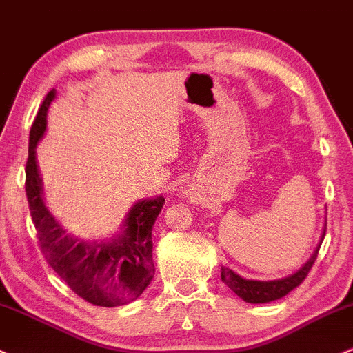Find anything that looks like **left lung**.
I'll list each match as a JSON object with an SVG mask.
<instances>
[{"label": "left lung", "instance_id": "obj_1", "mask_svg": "<svg viewBox=\"0 0 353 353\" xmlns=\"http://www.w3.org/2000/svg\"><path fill=\"white\" fill-rule=\"evenodd\" d=\"M323 234H321L320 245L323 241ZM313 251L312 258L301 266L296 273L290 274V276L281 278V280H273V281H258V280H245V278L239 276L238 273H234L233 270L226 268V266H221V280L224 285L230 286L231 290L238 295L239 298L246 301V303H270V301L278 300V298H283L288 295L293 288H296L301 281L307 278L308 271L312 270L313 263H315L316 254H319V248Z\"/></svg>", "mask_w": 353, "mask_h": 353}]
</instances>
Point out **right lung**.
Segmentation results:
<instances>
[{"instance_id":"right-lung-1","label":"right lung","mask_w":353,"mask_h":353,"mask_svg":"<svg viewBox=\"0 0 353 353\" xmlns=\"http://www.w3.org/2000/svg\"><path fill=\"white\" fill-rule=\"evenodd\" d=\"M48 92L30 130L25 191L41 253L70 288L97 307H120L142 295L154 278L152 226L164 206L162 196L135 203L112 241L85 243L65 233L45 206L37 165V144L46 129V110L55 99Z\"/></svg>"}]
</instances>
